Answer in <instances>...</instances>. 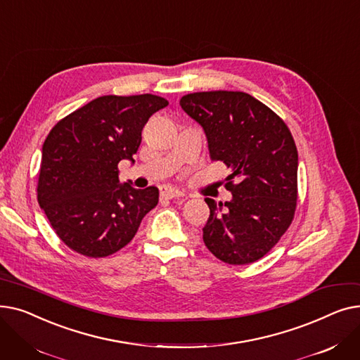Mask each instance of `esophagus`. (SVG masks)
I'll return each instance as SVG.
<instances>
[{
	"instance_id": "34e87169",
	"label": "esophagus",
	"mask_w": 360,
	"mask_h": 360,
	"mask_svg": "<svg viewBox=\"0 0 360 360\" xmlns=\"http://www.w3.org/2000/svg\"><path fill=\"white\" fill-rule=\"evenodd\" d=\"M184 194L176 190V188H172V186H163L160 188V197L165 198V200H172V198H178V197H182Z\"/></svg>"
}]
</instances>
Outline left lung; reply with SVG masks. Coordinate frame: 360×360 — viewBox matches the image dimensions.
I'll list each match as a JSON object with an SVG mask.
<instances>
[{
	"label": "left lung",
	"mask_w": 360,
	"mask_h": 360,
	"mask_svg": "<svg viewBox=\"0 0 360 360\" xmlns=\"http://www.w3.org/2000/svg\"><path fill=\"white\" fill-rule=\"evenodd\" d=\"M179 105L202 127L210 159L232 170L224 185L232 200L205 198V247L233 266L262 258L288 231L296 209L297 150L288 125L243 91L190 93Z\"/></svg>",
	"instance_id": "left-lung-1"
}]
</instances>
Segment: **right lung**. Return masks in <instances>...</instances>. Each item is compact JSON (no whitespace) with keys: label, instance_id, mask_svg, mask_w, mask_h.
<instances>
[{"label":"right lung","instance_id":"right-lung-1","mask_svg":"<svg viewBox=\"0 0 360 360\" xmlns=\"http://www.w3.org/2000/svg\"><path fill=\"white\" fill-rule=\"evenodd\" d=\"M167 101L155 94L101 96L56 124L42 147L37 201L72 251L108 257L134 238L159 190L120 184L118 163L134 162L141 131Z\"/></svg>","mask_w":360,"mask_h":360}]
</instances>
